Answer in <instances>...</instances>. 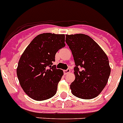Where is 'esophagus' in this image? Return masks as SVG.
I'll list each match as a JSON object with an SVG mask.
<instances>
[{
  "mask_svg": "<svg viewBox=\"0 0 123 123\" xmlns=\"http://www.w3.org/2000/svg\"><path fill=\"white\" fill-rule=\"evenodd\" d=\"M70 72H71V70H70L69 69H68L64 70V74H68V73H69Z\"/></svg>",
  "mask_w": 123,
  "mask_h": 123,
  "instance_id": "1",
  "label": "esophagus"
}]
</instances>
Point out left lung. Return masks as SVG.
<instances>
[{
    "instance_id": "obj_1",
    "label": "left lung",
    "mask_w": 123,
    "mask_h": 123,
    "mask_svg": "<svg viewBox=\"0 0 123 123\" xmlns=\"http://www.w3.org/2000/svg\"><path fill=\"white\" fill-rule=\"evenodd\" d=\"M74 57L75 80L70 85L74 96L84 99L97 97L106 86L111 68L105 52L89 36L66 35Z\"/></svg>"
}]
</instances>
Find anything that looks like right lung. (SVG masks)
<instances>
[{
  "instance_id": "add662e5",
  "label": "right lung",
  "mask_w": 123,
  "mask_h": 123,
  "mask_svg": "<svg viewBox=\"0 0 123 123\" xmlns=\"http://www.w3.org/2000/svg\"><path fill=\"white\" fill-rule=\"evenodd\" d=\"M64 34L43 33L36 36L22 54L17 68L20 86L36 101L48 99L55 94L63 71L56 69V52L66 46Z\"/></svg>"
}]
</instances>
